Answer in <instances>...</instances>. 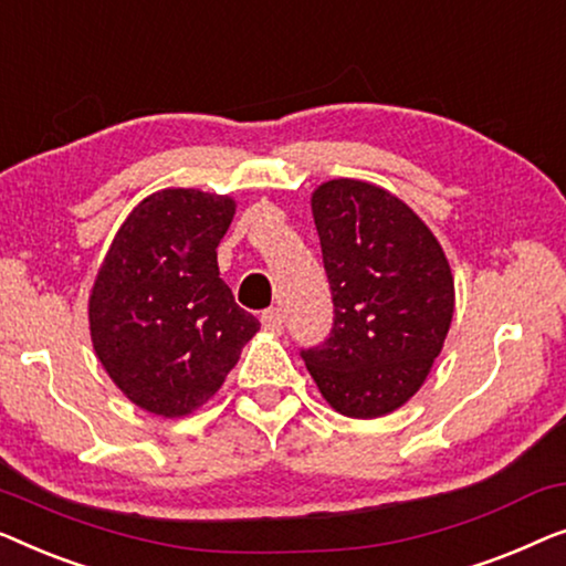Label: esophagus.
Returning <instances> with one entry per match:
<instances>
[{
	"instance_id": "34e87169",
	"label": "esophagus",
	"mask_w": 566,
	"mask_h": 566,
	"mask_svg": "<svg viewBox=\"0 0 566 566\" xmlns=\"http://www.w3.org/2000/svg\"><path fill=\"white\" fill-rule=\"evenodd\" d=\"M261 325H264V331L269 333H282L284 328V315L280 307H269L261 313Z\"/></svg>"
}]
</instances>
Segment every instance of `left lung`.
I'll return each instance as SVG.
<instances>
[{"label": "left lung", "instance_id": "left-lung-1", "mask_svg": "<svg viewBox=\"0 0 566 566\" xmlns=\"http://www.w3.org/2000/svg\"><path fill=\"white\" fill-rule=\"evenodd\" d=\"M313 218L333 294V328L302 359L325 402L379 418L423 387L453 317V276L431 228L387 189L325 181Z\"/></svg>", "mask_w": 566, "mask_h": 566}]
</instances>
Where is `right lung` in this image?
<instances>
[{
	"label": "right lung",
	"mask_w": 566,
	"mask_h": 566,
	"mask_svg": "<svg viewBox=\"0 0 566 566\" xmlns=\"http://www.w3.org/2000/svg\"><path fill=\"white\" fill-rule=\"evenodd\" d=\"M233 214L226 195L161 189L127 214L94 280L97 359L154 416L202 408L259 331L220 280L218 245Z\"/></svg>",
	"instance_id": "add662e5"
}]
</instances>
